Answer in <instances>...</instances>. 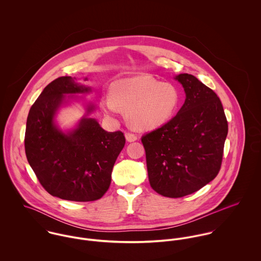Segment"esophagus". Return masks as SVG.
I'll list each match as a JSON object with an SVG mask.
<instances>
[{"label":"esophagus","mask_w":261,"mask_h":261,"mask_svg":"<svg viewBox=\"0 0 261 261\" xmlns=\"http://www.w3.org/2000/svg\"><path fill=\"white\" fill-rule=\"evenodd\" d=\"M125 139H126V141L127 142H129V143H132V142H135V141H137L138 140V137H137V135H135V134H133V133H125Z\"/></svg>","instance_id":"34e87169"}]
</instances>
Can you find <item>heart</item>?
Here are the masks:
<instances>
[{"label":"heart","instance_id":"heart-1","mask_svg":"<svg viewBox=\"0 0 261 261\" xmlns=\"http://www.w3.org/2000/svg\"><path fill=\"white\" fill-rule=\"evenodd\" d=\"M180 106L179 89L172 83L161 82L147 74L115 81L111 95L100 98L108 115L125 112L128 124L136 129H152L169 121Z\"/></svg>","mask_w":261,"mask_h":261}]
</instances>
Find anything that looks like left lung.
<instances>
[{
	"label": "left lung",
	"instance_id": "8db88e82",
	"mask_svg": "<svg viewBox=\"0 0 261 261\" xmlns=\"http://www.w3.org/2000/svg\"><path fill=\"white\" fill-rule=\"evenodd\" d=\"M186 99L170 121L142 137L150 187L180 198L210 183L223 158L228 122L217 94L194 75L175 77Z\"/></svg>",
	"mask_w": 261,
	"mask_h": 261
}]
</instances>
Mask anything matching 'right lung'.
Listing matches in <instances>:
<instances>
[{
	"instance_id": "right-lung-1",
	"label": "right lung",
	"mask_w": 261,
	"mask_h": 261,
	"mask_svg": "<svg viewBox=\"0 0 261 261\" xmlns=\"http://www.w3.org/2000/svg\"><path fill=\"white\" fill-rule=\"evenodd\" d=\"M89 91L90 87L77 84L70 76L58 77L43 89L27 117V160L42 187L63 200L100 199L110 188L113 165L125 144L123 133H108L87 116L67 134L57 127L54 118L65 101L64 94ZM93 109L90 105L86 114Z\"/></svg>"
}]
</instances>
